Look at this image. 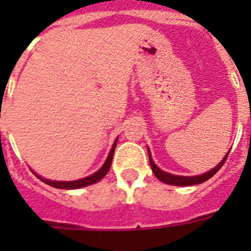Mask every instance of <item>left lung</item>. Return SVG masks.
Here are the masks:
<instances>
[{
	"mask_svg": "<svg viewBox=\"0 0 251 251\" xmlns=\"http://www.w3.org/2000/svg\"><path fill=\"white\" fill-rule=\"evenodd\" d=\"M148 154H149V163H151V167H152V171L154 176L157 177L160 181H163L165 184H171V185H179V187H188V185H196L200 184V183H204L207 180L212 177L214 175L222 168V165L226 163L227 156H228V153H227L225 158L222 160L221 163L216 165L215 168H212L211 171H208L207 174L199 175V176H177V175H172V174H167V172H164L161 169L158 168L157 165L154 164V161L152 160V156H151V152L148 151Z\"/></svg>",
	"mask_w": 251,
	"mask_h": 251,
	"instance_id": "left-lung-1",
	"label": "left lung"
}]
</instances>
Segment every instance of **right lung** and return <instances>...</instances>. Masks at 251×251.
Segmentation results:
<instances>
[{"instance_id": "right-lung-1", "label": "right lung", "mask_w": 251, "mask_h": 251, "mask_svg": "<svg viewBox=\"0 0 251 251\" xmlns=\"http://www.w3.org/2000/svg\"><path fill=\"white\" fill-rule=\"evenodd\" d=\"M115 145H117V140L113 144V148H111V151H110L109 156H107V160L104 161V164L102 165V168L99 169L98 172H95L91 176H87V177H84V179L80 180H75V181H53V180H48V179H43L41 176L39 175H36L41 181H44L46 184L51 185V187H55V188H60V189H76V188H82V187H87V185L95 184V183H98L99 180H102L107 175L109 172L110 167H111V161H113V154H114V149Z\"/></svg>"}]
</instances>
